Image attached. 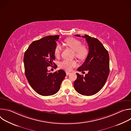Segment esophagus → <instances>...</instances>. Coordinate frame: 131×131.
<instances>
[{
	"mask_svg": "<svg viewBox=\"0 0 131 131\" xmlns=\"http://www.w3.org/2000/svg\"><path fill=\"white\" fill-rule=\"evenodd\" d=\"M66 75H67V76H68V75H69V74H70V72L66 71Z\"/></svg>",
	"mask_w": 131,
	"mask_h": 131,
	"instance_id": "1",
	"label": "esophagus"
}]
</instances>
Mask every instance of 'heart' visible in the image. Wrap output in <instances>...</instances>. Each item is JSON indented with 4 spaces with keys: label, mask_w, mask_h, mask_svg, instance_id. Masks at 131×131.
Returning <instances> with one entry per match:
<instances>
[{
    "label": "heart",
    "mask_w": 131,
    "mask_h": 131,
    "mask_svg": "<svg viewBox=\"0 0 131 131\" xmlns=\"http://www.w3.org/2000/svg\"><path fill=\"white\" fill-rule=\"evenodd\" d=\"M65 45L71 49L75 52L76 57L80 60L85 59L89 53V50L88 47L82 45V42L80 40L74 38H68L65 40ZM62 50V46L58 43L56 45L54 49V55L57 58L59 57ZM77 65L76 61L72 60H64L60 63V67L66 70H71L72 67Z\"/></svg>",
    "instance_id": "heart-1"
}]
</instances>
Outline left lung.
<instances>
[{
	"label": "left lung",
	"mask_w": 131,
	"mask_h": 131,
	"mask_svg": "<svg viewBox=\"0 0 131 131\" xmlns=\"http://www.w3.org/2000/svg\"><path fill=\"white\" fill-rule=\"evenodd\" d=\"M76 36L80 37L79 35ZM89 46V53L79 71H88L85 76L76 73L74 88L79 94L91 96L95 94L104 86L109 73V57L107 50L96 38L87 35L82 36Z\"/></svg>",
	"instance_id": "1"
}]
</instances>
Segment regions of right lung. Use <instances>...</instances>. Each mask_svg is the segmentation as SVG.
<instances>
[{
  "label": "right lung",
  "mask_w": 131,
  "mask_h": 131,
  "mask_svg": "<svg viewBox=\"0 0 131 131\" xmlns=\"http://www.w3.org/2000/svg\"><path fill=\"white\" fill-rule=\"evenodd\" d=\"M59 37L48 36L34 41L24 53L26 78L33 90L42 96L57 93L66 76V72L62 69L52 73L47 68L55 64L53 62L55 59L54 51Z\"/></svg>",
  "instance_id": "obj_1"
}]
</instances>
